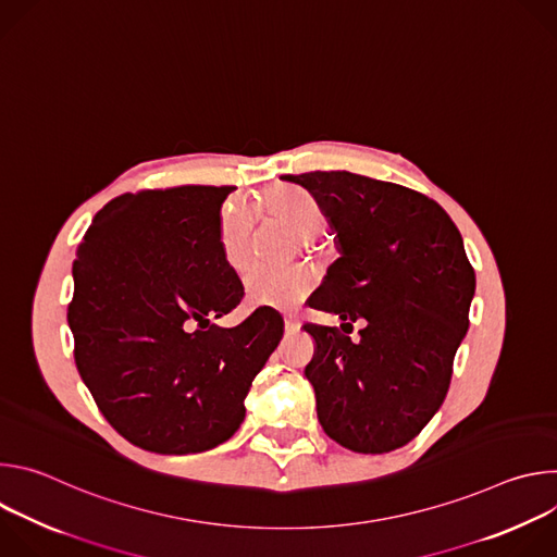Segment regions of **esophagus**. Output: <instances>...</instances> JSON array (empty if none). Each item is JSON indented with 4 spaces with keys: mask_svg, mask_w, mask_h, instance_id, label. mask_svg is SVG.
I'll return each mask as SVG.
<instances>
[{
    "mask_svg": "<svg viewBox=\"0 0 557 557\" xmlns=\"http://www.w3.org/2000/svg\"><path fill=\"white\" fill-rule=\"evenodd\" d=\"M284 329H286V333H297L299 322L295 320V317H284Z\"/></svg>",
    "mask_w": 557,
    "mask_h": 557,
    "instance_id": "1",
    "label": "esophagus"
}]
</instances>
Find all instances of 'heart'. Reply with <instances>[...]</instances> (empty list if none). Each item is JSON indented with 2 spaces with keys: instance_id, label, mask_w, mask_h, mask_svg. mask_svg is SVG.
<instances>
[{
  "instance_id": "1",
  "label": "heart",
  "mask_w": 557,
  "mask_h": 557,
  "mask_svg": "<svg viewBox=\"0 0 557 557\" xmlns=\"http://www.w3.org/2000/svg\"><path fill=\"white\" fill-rule=\"evenodd\" d=\"M264 213L286 224L301 243L322 233L326 215L322 205L301 187L280 185L269 189L260 200ZM251 211L243 202H226L218 215V243L224 260L233 269H243L249 262L251 247ZM312 288V275L304 267H264L256 264L245 275L247 297L258 306L293 308Z\"/></svg>"
}]
</instances>
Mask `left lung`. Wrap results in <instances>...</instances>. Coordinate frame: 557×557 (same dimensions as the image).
Masks as SVG:
<instances>
[{
    "instance_id": "1",
    "label": "left lung",
    "mask_w": 557,
    "mask_h": 557,
    "mask_svg": "<svg viewBox=\"0 0 557 557\" xmlns=\"http://www.w3.org/2000/svg\"><path fill=\"white\" fill-rule=\"evenodd\" d=\"M280 178L317 198L342 247L310 308L339 314L342 329L366 322L359 344L304 324L317 419L359 454L404 447L441 408L469 329L475 275L462 237L436 200L404 185L350 172Z\"/></svg>"
}]
</instances>
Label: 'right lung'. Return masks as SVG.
<instances>
[{
  "mask_svg": "<svg viewBox=\"0 0 557 557\" xmlns=\"http://www.w3.org/2000/svg\"><path fill=\"white\" fill-rule=\"evenodd\" d=\"M233 189L119 196L76 249L67 304L76 370L108 423L140 449L196 454L231 438L284 335L267 306L235 329L211 324L245 297L218 243Z\"/></svg>",
  "mask_w": 557,
  "mask_h": 557,
  "instance_id": "1",
  "label": "right lung"
}]
</instances>
